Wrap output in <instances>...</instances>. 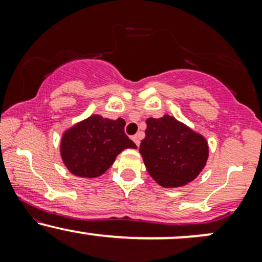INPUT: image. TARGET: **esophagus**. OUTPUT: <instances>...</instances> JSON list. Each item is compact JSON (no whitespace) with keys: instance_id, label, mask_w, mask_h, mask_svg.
Instances as JSON below:
<instances>
[{"instance_id":"1","label":"esophagus","mask_w":262,"mask_h":262,"mask_svg":"<svg viewBox=\"0 0 262 262\" xmlns=\"http://www.w3.org/2000/svg\"><path fill=\"white\" fill-rule=\"evenodd\" d=\"M140 138H141V135L138 133V134H135L134 137H132V139H133V141L135 143V145L137 146H139L140 145Z\"/></svg>"}]
</instances>
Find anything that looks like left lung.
Segmentation results:
<instances>
[{"label":"left lung","mask_w":262,"mask_h":262,"mask_svg":"<svg viewBox=\"0 0 262 262\" xmlns=\"http://www.w3.org/2000/svg\"><path fill=\"white\" fill-rule=\"evenodd\" d=\"M139 152L149 175L165 188L182 187L202 172L209 156L208 141L175 117L146 119Z\"/></svg>","instance_id":"8db88e82"}]
</instances>
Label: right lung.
I'll use <instances>...</instances> for the list:
<instances>
[{
  "label": "right lung",
  "mask_w": 262,
  "mask_h": 262,
  "mask_svg": "<svg viewBox=\"0 0 262 262\" xmlns=\"http://www.w3.org/2000/svg\"><path fill=\"white\" fill-rule=\"evenodd\" d=\"M125 121L92 114L65 129L60 139L62 164L77 177L96 179L103 175L124 149L137 145L124 133Z\"/></svg>",
  "instance_id": "add662e5"
}]
</instances>
